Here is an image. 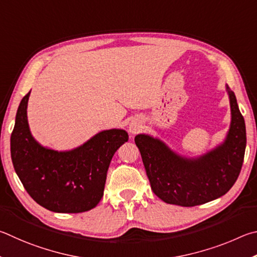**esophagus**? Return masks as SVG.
<instances>
[{
    "label": "esophagus",
    "instance_id": "1",
    "mask_svg": "<svg viewBox=\"0 0 257 257\" xmlns=\"http://www.w3.org/2000/svg\"><path fill=\"white\" fill-rule=\"evenodd\" d=\"M131 126H132V125H131ZM130 130H131V127H130Z\"/></svg>",
    "mask_w": 257,
    "mask_h": 257
}]
</instances>
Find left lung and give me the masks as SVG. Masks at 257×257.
<instances>
[{
  "instance_id": "1",
  "label": "left lung",
  "mask_w": 257,
  "mask_h": 257,
  "mask_svg": "<svg viewBox=\"0 0 257 257\" xmlns=\"http://www.w3.org/2000/svg\"><path fill=\"white\" fill-rule=\"evenodd\" d=\"M30 91L18 107L10 143L13 167L25 190L53 212L80 213L96 208L103 195L110 160L127 142V132L105 130L69 151L43 147L29 128L27 106Z\"/></svg>"
}]
</instances>
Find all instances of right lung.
<instances>
[{
  "mask_svg": "<svg viewBox=\"0 0 257 257\" xmlns=\"http://www.w3.org/2000/svg\"><path fill=\"white\" fill-rule=\"evenodd\" d=\"M231 121L224 141L203 156L186 158L175 154L158 139L138 136L151 188L168 204L195 206L213 201L230 190L244 161L246 126L235 93L229 90Z\"/></svg>",
  "mask_w": 257,
  "mask_h": 257,
  "instance_id": "obj_1",
  "label": "right lung"
}]
</instances>
